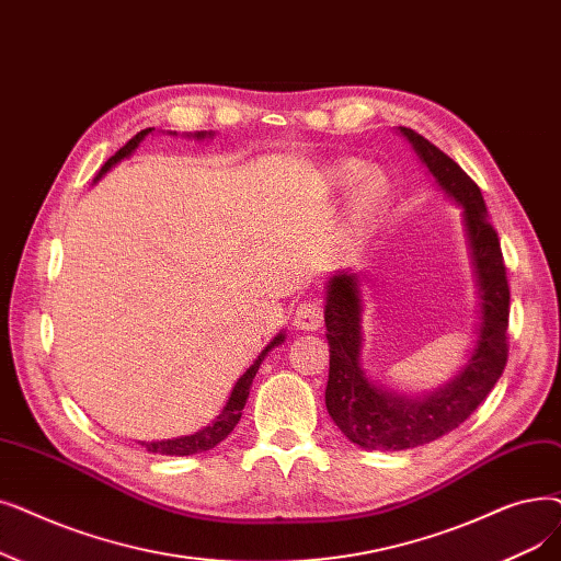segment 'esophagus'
Returning a JSON list of instances; mask_svg holds the SVG:
<instances>
[{"label":"esophagus","mask_w":561,"mask_h":561,"mask_svg":"<svg viewBox=\"0 0 561 561\" xmlns=\"http://www.w3.org/2000/svg\"><path fill=\"white\" fill-rule=\"evenodd\" d=\"M294 325L298 330H305V332H313L319 330L323 325V309L319 302H302L298 309H296V316H294Z\"/></svg>","instance_id":"obj_1"}]
</instances>
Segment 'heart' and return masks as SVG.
Wrapping results in <instances>:
<instances>
[{
    "label": "heart",
    "mask_w": 561,
    "mask_h": 561,
    "mask_svg": "<svg viewBox=\"0 0 561 561\" xmlns=\"http://www.w3.org/2000/svg\"><path fill=\"white\" fill-rule=\"evenodd\" d=\"M362 175L357 181L353 194H351V204L348 213L355 222H367L374 215L382 210V206L389 199V179L378 172V169H367L364 172V164L359 160H344L334 167L332 172V183L336 187H346L355 179Z\"/></svg>",
    "instance_id": "obj_1"
}]
</instances>
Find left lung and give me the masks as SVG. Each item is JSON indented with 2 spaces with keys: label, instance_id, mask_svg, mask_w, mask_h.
I'll list each match as a JSON object with an SVG mask.
<instances>
[{
  "label": "left lung",
  "instance_id": "1",
  "mask_svg": "<svg viewBox=\"0 0 561 561\" xmlns=\"http://www.w3.org/2000/svg\"><path fill=\"white\" fill-rule=\"evenodd\" d=\"M449 197L462 208V227L479 296L477 344L447 385L424 397H401L371 382L362 369V290L357 273H336L325 284L330 376L325 405L332 422L364 449L401 451L437 440L466 422L500 380L506 355L508 282L500 238L489 222L479 185L435 144L399 128Z\"/></svg>",
  "mask_w": 561,
  "mask_h": 561
}]
</instances>
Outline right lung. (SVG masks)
Returning a JSON list of instances; mask_svg holds the SVG:
<instances>
[{
  "instance_id": "obj_1",
  "label": "right lung",
  "mask_w": 561,
  "mask_h": 561,
  "mask_svg": "<svg viewBox=\"0 0 561 561\" xmlns=\"http://www.w3.org/2000/svg\"><path fill=\"white\" fill-rule=\"evenodd\" d=\"M156 128H146V130H141V133H137L126 146H121V149L101 167V172H99V176L93 179V183L95 181H101L110 169L116 164V162H121L124 158H128L137 146H139V141L149 135V133H153ZM213 133H206V130H202V133H194L192 137L194 139H204V137H210ZM190 137V135H187ZM284 339H286V334L284 332H279L271 344H267L263 351H261V355L254 359V364L252 367L242 374L240 378H238V382L233 385V389H231V397H229V401H227V405L222 408V412L220 415H217L208 426H204L202 431H197V433H192V435H183V437H174V440H160V443H139L141 447H146V451H151V454H164V456H190V454H199V451H208V449H213L215 445H220L225 437L236 428V424L240 422V417H242V408H245V403H248V397H250V387H252V380H254V376H256V371H259V367H261V362L265 359V355L271 353L275 346H279V344H284Z\"/></svg>"
}]
</instances>
